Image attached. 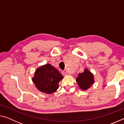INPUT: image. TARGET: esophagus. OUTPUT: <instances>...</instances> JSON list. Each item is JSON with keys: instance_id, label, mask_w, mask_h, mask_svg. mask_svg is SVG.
I'll use <instances>...</instances> for the list:
<instances>
[{"instance_id": "esophagus-1", "label": "esophagus", "mask_w": 124, "mask_h": 124, "mask_svg": "<svg viewBox=\"0 0 124 124\" xmlns=\"http://www.w3.org/2000/svg\"><path fill=\"white\" fill-rule=\"evenodd\" d=\"M62 75H63V76H66V75H67L66 72H65V71H62Z\"/></svg>"}]
</instances>
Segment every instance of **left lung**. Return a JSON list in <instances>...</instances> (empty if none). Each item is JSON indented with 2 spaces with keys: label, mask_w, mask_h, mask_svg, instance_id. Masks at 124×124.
I'll list each match as a JSON object with an SVG mask.
<instances>
[{
  "label": "left lung",
  "mask_w": 124,
  "mask_h": 124,
  "mask_svg": "<svg viewBox=\"0 0 124 124\" xmlns=\"http://www.w3.org/2000/svg\"><path fill=\"white\" fill-rule=\"evenodd\" d=\"M76 81L80 89L83 90H87L93 84V74L88 71L87 70H85L83 73L79 74L78 77L76 79Z\"/></svg>",
  "instance_id": "obj_1"
}]
</instances>
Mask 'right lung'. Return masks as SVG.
<instances>
[{
  "label": "right lung",
  "instance_id": "1",
  "mask_svg": "<svg viewBox=\"0 0 124 124\" xmlns=\"http://www.w3.org/2000/svg\"><path fill=\"white\" fill-rule=\"evenodd\" d=\"M63 78L57 69L47 64L37 69L32 80L39 91L52 93L58 89V83Z\"/></svg>",
  "mask_w": 124,
  "mask_h": 124
}]
</instances>
